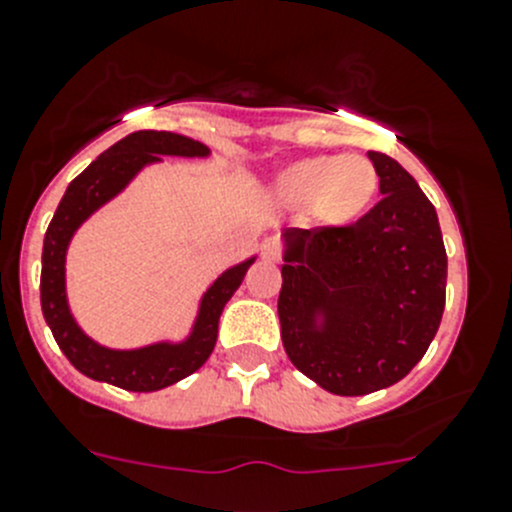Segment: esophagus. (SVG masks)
<instances>
[{
	"label": "esophagus",
	"mask_w": 512,
	"mask_h": 512,
	"mask_svg": "<svg viewBox=\"0 0 512 512\" xmlns=\"http://www.w3.org/2000/svg\"><path fill=\"white\" fill-rule=\"evenodd\" d=\"M262 257L270 262L280 260V242H277L275 237H267V240L262 242Z\"/></svg>",
	"instance_id": "1"
}]
</instances>
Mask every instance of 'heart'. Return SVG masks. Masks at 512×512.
I'll use <instances>...</instances> for the list:
<instances>
[{
    "mask_svg": "<svg viewBox=\"0 0 512 512\" xmlns=\"http://www.w3.org/2000/svg\"><path fill=\"white\" fill-rule=\"evenodd\" d=\"M375 170L360 155L315 157L297 162L282 175L280 192L292 205H317L332 220H345L370 202Z\"/></svg>",
    "mask_w": 512,
    "mask_h": 512,
    "instance_id": "heart-1",
    "label": "heart"
}]
</instances>
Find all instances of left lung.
<instances>
[{"label":"left lung","mask_w":512,"mask_h":512,"mask_svg":"<svg viewBox=\"0 0 512 512\" xmlns=\"http://www.w3.org/2000/svg\"><path fill=\"white\" fill-rule=\"evenodd\" d=\"M370 160L380 202L352 225L287 230L277 300L292 365L345 398L403 380L445 310L448 255L433 202L393 157Z\"/></svg>","instance_id":"obj_1"}]
</instances>
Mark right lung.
Returning a JSON list of instances; mask_svg holds the SVG:
<instances>
[{"label": "right lung", "mask_w": 512, "mask_h": 512, "mask_svg": "<svg viewBox=\"0 0 512 512\" xmlns=\"http://www.w3.org/2000/svg\"><path fill=\"white\" fill-rule=\"evenodd\" d=\"M207 152L210 150L202 142L190 140V137L140 130L119 140L107 152H102L82 175L69 182L67 192H64L62 202H59L52 222H49L47 235H44L39 297H42L44 320H47L59 350L67 355V360L82 375L109 382V385H117L122 390H132V393H155V390L175 385L177 380L200 370L215 350L222 307L242 285V277H245L252 260L242 262V265L232 267L225 275L217 277L215 285L202 297L195 330L182 345H165L162 342V345H150L142 347V350L99 347L72 320L67 295H64V255H67V245L74 230L97 207L112 200L142 167L160 160V155L205 157Z\"/></svg>", "instance_id": "1"}]
</instances>
